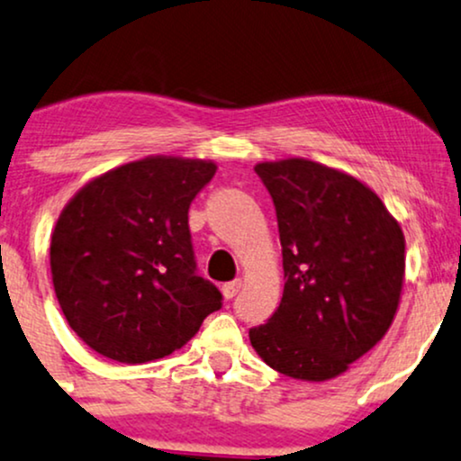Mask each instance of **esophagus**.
<instances>
[{
	"mask_svg": "<svg viewBox=\"0 0 461 461\" xmlns=\"http://www.w3.org/2000/svg\"><path fill=\"white\" fill-rule=\"evenodd\" d=\"M240 287H242V281L225 283V285H221V294H223L225 300H231V298H236V294L240 291Z\"/></svg>",
	"mask_w": 461,
	"mask_h": 461,
	"instance_id": "obj_1",
	"label": "esophagus"
}]
</instances>
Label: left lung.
I'll use <instances>...</instances> for the list:
<instances>
[{"instance_id": "obj_1", "label": "left lung", "mask_w": 461, "mask_h": 461, "mask_svg": "<svg viewBox=\"0 0 461 461\" xmlns=\"http://www.w3.org/2000/svg\"><path fill=\"white\" fill-rule=\"evenodd\" d=\"M276 208L285 289L249 331L270 368L300 381L348 370L392 328L404 285V234L368 185L289 157L255 166Z\"/></svg>"}]
</instances>
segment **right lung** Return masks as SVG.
<instances>
[{
	"instance_id": "1",
	"label": "right lung",
	"mask_w": 461,
	"mask_h": 461,
	"mask_svg": "<svg viewBox=\"0 0 461 461\" xmlns=\"http://www.w3.org/2000/svg\"><path fill=\"white\" fill-rule=\"evenodd\" d=\"M217 163L150 155L89 180L50 236L52 287L93 351L147 364L187 345L221 291L195 274L189 206Z\"/></svg>"
}]
</instances>
